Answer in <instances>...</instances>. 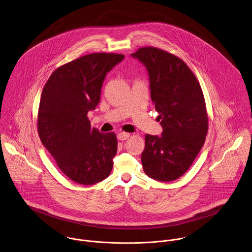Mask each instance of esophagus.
<instances>
[{"mask_svg":"<svg viewBox=\"0 0 252 252\" xmlns=\"http://www.w3.org/2000/svg\"><path fill=\"white\" fill-rule=\"evenodd\" d=\"M129 137H130V134H129V133H125V132H121V133H119L118 136H117L118 140H120V141H125V140H127Z\"/></svg>","mask_w":252,"mask_h":252,"instance_id":"34e87169","label":"esophagus"}]
</instances>
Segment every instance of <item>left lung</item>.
<instances>
[{"mask_svg": "<svg viewBox=\"0 0 252 252\" xmlns=\"http://www.w3.org/2000/svg\"><path fill=\"white\" fill-rule=\"evenodd\" d=\"M133 57L146 67L151 100L163 128L161 137L145 135L144 173L159 181L178 180L187 172L205 144L209 117L195 74L178 56L146 46Z\"/></svg>", "mask_w": 252, "mask_h": 252, "instance_id": "obj_1", "label": "left lung"}]
</instances>
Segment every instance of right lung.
<instances>
[{"label": "right lung", "instance_id": "add662e5", "mask_svg": "<svg viewBox=\"0 0 252 252\" xmlns=\"http://www.w3.org/2000/svg\"><path fill=\"white\" fill-rule=\"evenodd\" d=\"M123 54L91 53L57 68L46 81L37 112V132L61 172L91 185L108 178L117 151L113 132L91 128L89 110L100 102L106 77Z\"/></svg>", "mask_w": 252, "mask_h": 252}]
</instances>
